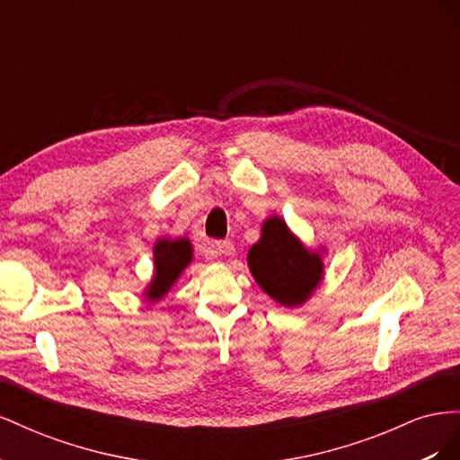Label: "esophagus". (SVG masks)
<instances>
[{
	"instance_id": "34e87169",
	"label": "esophagus",
	"mask_w": 460,
	"mask_h": 460,
	"mask_svg": "<svg viewBox=\"0 0 460 460\" xmlns=\"http://www.w3.org/2000/svg\"><path fill=\"white\" fill-rule=\"evenodd\" d=\"M208 253H211L213 257H232L235 253V247L228 240L213 242L211 245H208Z\"/></svg>"
}]
</instances>
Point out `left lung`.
I'll list each match as a JSON object with an SVG mask.
<instances>
[{
  "label": "left lung",
  "mask_w": 460,
  "mask_h": 460,
  "mask_svg": "<svg viewBox=\"0 0 460 460\" xmlns=\"http://www.w3.org/2000/svg\"><path fill=\"white\" fill-rule=\"evenodd\" d=\"M326 249H311L288 222L270 215L262 220L261 238L247 252V267L259 288L288 309L307 303L324 280Z\"/></svg>",
  "instance_id": "1"
}]
</instances>
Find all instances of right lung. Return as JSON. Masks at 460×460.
I'll use <instances>...</instances> for the list:
<instances>
[{
  "label": "right lung",
  "mask_w": 460,
  "mask_h": 460,
  "mask_svg": "<svg viewBox=\"0 0 460 460\" xmlns=\"http://www.w3.org/2000/svg\"><path fill=\"white\" fill-rule=\"evenodd\" d=\"M191 261L193 245L186 235H180V238L164 235V238H159L153 243V276L144 288V301L147 305L159 303L172 289Z\"/></svg>",
  "instance_id": "right-lung-1"
}]
</instances>
